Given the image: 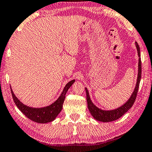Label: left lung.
Segmentation results:
<instances>
[{"mask_svg":"<svg viewBox=\"0 0 152 152\" xmlns=\"http://www.w3.org/2000/svg\"><path fill=\"white\" fill-rule=\"evenodd\" d=\"M135 46L137 50V54L139 56V62H138V75L137 79V83L134 87V89L131 95L130 99L125 103L124 104L122 105L120 107L115 108L113 110H102L101 108H99L97 106H95L91 102L90 96H89V91H88L87 88H85L86 94H87V106L89 108V112L93 116V118L96 121L104 122H111L118 120L120 118L122 117L125 113L128 111V110L131 108L132 105L134 104V101L136 99L138 89H139L140 80H141V75H142V63H141V58H140V46L138 45L137 42H135Z\"/></svg>","mask_w":152,"mask_h":152,"instance_id":"8db88e82","label":"left lung"}]
</instances>
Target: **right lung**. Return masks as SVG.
Instances as JSON below:
<instances>
[{"label":"right lung","instance_id":"right-lung-1","mask_svg":"<svg viewBox=\"0 0 152 152\" xmlns=\"http://www.w3.org/2000/svg\"><path fill=\"white\" fill-rule=\"evenodd\" d=\"M75 81V80H71L65 85L61 94L60 95V96L56 102H54L53 104L49 105V106L42 108H32L22 104L14 94L11 87L10 89L15 104H16V106H18L20 111L24 115H25L26 117H27L28 118L34 122H36V123H47L54 121L60 112L61 111L62 108H63V104L65 98V94H66L69 88L72 86Z\"/></svg>","mask_w":152,"mask_h":152}]
</instances>
